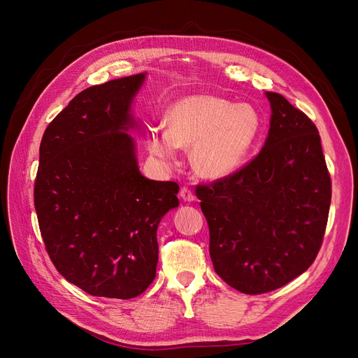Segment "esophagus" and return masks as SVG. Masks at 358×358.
<instances>
[{
  "instance_id": "obj_1",
  "label": "esophagus",
  "mask_w": 358,
  "mask_h": 358,
  "mask_svg": "<svg viewBox=\"0 0 358 358\" xmlns=\"http://www.w3.org/2000/svg\"><path fill=\"white\" fill-rule=\"evenodd\" d=\"M179 194H180V197H182L183 201H192L194 199H196V196H194V192L188 187H182Z\"/></svg>"
}]
</instances>
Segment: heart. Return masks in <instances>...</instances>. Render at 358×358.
<instances>
[{"label":"heart","instance_id":"1","mask_svg":"<svg viewBox=\"0 0 358 358\" xmlns=\"http://www.w3.org/2000/svg\"><path fill=\"white\" fill-rule=\"evenodd\" d=\"M262 117L254 106L234 104L221 96L192 95L167 113V128H154L148 150L171 164L179 148L191 149V162L200 176L224 179L241 170L257 142Z\"/></svg>","mask_w":358,"mask_h":358}]
</instances>
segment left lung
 Here are the masks:
<instances>
[{"instance_id": "8db88e82", "label": "left lung", "mask_w": 358, "mask_h": 358, "mask_svg": "<svg viewBox=\"0 0 358 358\" xmlns=\"http://www.w3.org/2000/svg\"><path fill=\"white\" fill-rule=\"evenodd\" d=\"M259 154L196 194L209 225L215 272L245 294L291 282L315 262L329 218L331 180L318 129L276 92Z\"/></svg>"}]
</instances>
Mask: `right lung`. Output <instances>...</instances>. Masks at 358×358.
<instances>
[{"instance_id":"right-lung-1","label":"right lung","mask_w":358,"mask_h":358,"mask_svg":"<svg viewBox=\"0 0 358 358\" xmlns=\"http://www.w3.org/2000/svg\"><path fill=\"white\" fill-rule=\"evenodd\" d=\"M145 73L86 88L48 125L34 206L53 266L96 297L133 299L152 284L157 229L178 208L176 182L138 171L129 107Z\"/></svg>"}]
</instances>
